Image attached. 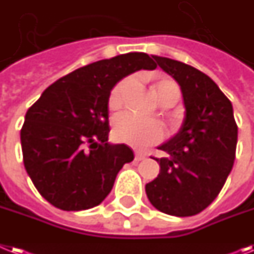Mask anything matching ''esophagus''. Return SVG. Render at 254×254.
I'll return each mask as SVG.
<instances>
[{"label": "esophagus", "mask_w": 254, "mask_h": 254, "mask_svg": "<svg viewBox=\"0 0 254 254\" xmlns=\"http://www.w3.org/2000/svg\"><path fill=\"white\" fill-rule=\"evenodd\" d=\"M134 159L135 160H143L146 159V154H143V152H139V151H135V154H134Z\"/></svg>", "instance_id": "34e87169"}]
</instances>
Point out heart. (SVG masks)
<instances>
[{
    "label": "heart",
    "mask_w": 254,
    "mask_h": 254,
    "mask_svg": "<svg viewBox=\"0 0 254 254\" xmlns=\"http://www.w3.org/2000/svg\"><path fill=\"white\" fill-rule=\"evenodd\" d=\"M133 78L127 77L120 80L109 94L108 106L111 109H117L123 104L124 94L130 86ZM155 91L160 103L164 100L180 99V87L172 79H160L155 83ZM113 134L116 139L135 148H145L155 145L164 138V129L159 123L146 120L131 112H124L116 116L113 121Z\"/></svg>",
    "instance_id": "obj_1"
}]
</instances>
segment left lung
<instances>
[{
	"mask_svg": "<svg viewBox=\"0 0 254 254\" xmlns=\"http://www.w3.org/2000/svg\"><path fill=\"white\" fill-rule=\"evenodd\" d=\"M180 84L185 119L180 131L159 146L160 172L146 184L152 206L175 216L201 213L216 198L236 155L238 125L228 98L205 73L176 60L154 56Z\"/></svg>",
	"mask_w": 254,
	"mask_h": 254,
	"instance_id": "1",
	"label": "left lung"
}]
</instances>
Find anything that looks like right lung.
Here are the masks:
<instances>
[{
	"mask_svg": "<svg viewBox=\"0 0 254 254\" xmlns=\"http://www.w3.org/2000/svg\"><path fill=\"white\" fill-rule=\"evenodd\" d=\"M155 67L141 52L100 60L56 80L28 108L20 129L24 168L49 203L79 211L109 194L134 159L127 145L108 143L109 94L124 77Z\"/></svg>",
	"mask_w": 254,
	"mask_h": 254,
	"instance_id": "obj_1",
	"label": "right lung"
}]
</instances>
